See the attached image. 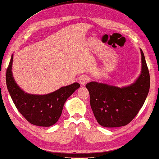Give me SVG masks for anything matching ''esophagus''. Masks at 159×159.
<instances>
[{
  "label": "esophagus",
  "mask_w": 159,
  "mask_h": 159,
  "mask_svg": "<svg viewBox=\"0 0 159 159\" xmlns=\"http://www.w3.org/2000/svg\"><path fill=\"white\" fill-rule=\"evenodd\" d=\"M89 78L87 76H86V75H84V76H82L81 78H80V84H81V85L82 86H84L88 82H89Z\"/></svg>",
  "instance_id": "obj_1"
}]
</instances>
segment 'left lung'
<instances>
[{"label": "left lung", "instance_id": "1", "mask_svg": "<svg viewBox=\"0 0 159 159\" xmlns=\"http://www.w3.org/2000/svg\"><path fill=\"white\" fill-rule=\"evenodd\" d=\"M141 73L128 86L118 87L105 83L91 82L86 85L90 105L98 123L105 127L125 126L133 120L144 105L150 87V76L144 53Z\"/></svg>", "mask_w": 159, "mask_h": 159}]
</instances>
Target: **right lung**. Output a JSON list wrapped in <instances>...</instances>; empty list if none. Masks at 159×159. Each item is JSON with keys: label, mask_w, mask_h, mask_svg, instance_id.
I'll list each match as a JSON object with an SVG mask.
<instances>
[{"label": "right lung", "mask_w": 159, "mask_h": 159, "mask_svg": "<svg viewBox=\"0 0 159 159\" xmlns=\"http://www.w3.org/2000/svg\"><path fill=\"white\" fill-rule=\"evenodd\" d=\"M13 55L6 71V84L13 103L28 122L36 126L50 127L58 122L64 104L75 90L79 83L61 87L47 94H32L25 92L17 85L12 72Z\"/></svg>", "instance_id": "obj_1"}]
</instances>
